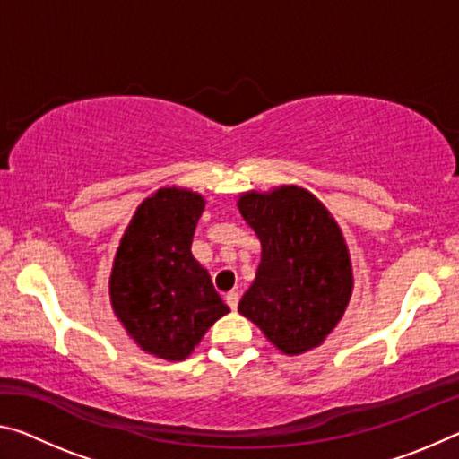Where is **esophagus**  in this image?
Here are the masks:
<instances>
[{
  "label": "esophagus",
  "mask_w": 459,
  "mask_h": 459,
  "mask_svg": "<svg viewBox=\"0 0 459 459\" xmlns=\"http://www.w3.org/2000/svg\"><path fill=\"white\" fill-rule=\"evenodd\" d=\"M224 299H227V304H229V307L232 309V312H235L237 306H238V299H240V295H238L237 291H230V293H227V298H224Z\"/></svg>",
  "instance_id": "1"
}]
</instances>
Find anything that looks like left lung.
<instances>
[{"label":"left lung","mask_w":459,"mask_h":459,"mask_svg":"<svg viewBox=\"0 0 459 459\" xmlns=\"http://www.w3.org/2000/svg\"><path fill=\"white\" fill-rule=\"evenodd\" d=\"M238 211L263 247L238 312L285 354L320 346L352 293L351 257L336 221L298 186L243 194Z\"/></svg>","instance_id":"obj_1"}]
</instances>
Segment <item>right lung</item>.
Segmentation results:
<instances>
[{"mask_svg":"<svg viewBox=\"0 0 459 459\" xmlns=\"http://www.w3.org/2000/svg\"><path fill=\"white\" fill-rule=\"evenodd\" d=\"M202 211L198 194L158 190L139 204L113 263L115 314L145 352L166 360H184L230 312L190 251Z\"/></svg>","mask_w":459,"mask_h":459,"instance_id":"right-lung-1","label":"right lung"}]
</instances>
